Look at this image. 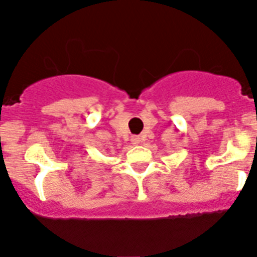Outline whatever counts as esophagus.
<instances>
[{
  "label": "esophagus",
  "mask_w": 257,
  "mask_h": 257,
  "mask_svg": "<svg viewBox=\"0 0 257 257\" xmlns=\"http://www.w3.org/2000/svg\"><path fill=\"white\" fill-rule=\"evenodd\" d=\"M142 142H143V141H142V138H141V137H133V138H132V143H133V145H141Z\"/></svg>",
  "instance_id": "esophagus-1"
}]
</instances>
